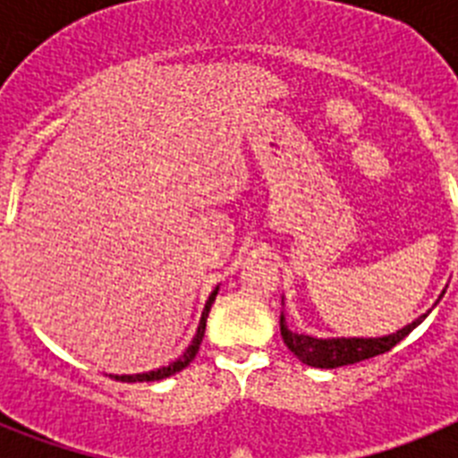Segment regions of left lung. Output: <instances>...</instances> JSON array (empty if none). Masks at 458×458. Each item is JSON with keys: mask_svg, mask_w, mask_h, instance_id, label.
Returning <instances> with one entry per match:
<instances>
[{"mask_svg": "<svg viewBox=\"0 0 458 458\" xmlns=\"http://www.w3.org/2000/svg\"><path fill=\"white\" fill-rule=\"evenodd\" d=\"M427 317V314H424ZM420 317L418 321H412L411 326L396 330V333L387 335V337H342V339H317L310 337V335H298L293 330H289L284 323V317H279V330H282V339L289 346L291 353L295 358L305 362L310 367H318V369H335V367L344 365H355V362H362V360L376 358L380 353H387L402 342L403 337L415 330V327L422 323Z\"/></svg>", "mask_w": 458, "mask_h": 458, "instance_id": "1", "label": "left lung"}]
</instances>
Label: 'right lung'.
Segmentation results:
<instances>
[{
  "label": "right lung",
  "mask_w": 458,
  "mask_h": 458,
  "mask_svg": "<svg viewBox=\"0 0 458 458\" xmlns=\"http://www.w3.org/2000/svg\"><path fill=\"white\" fill-rule=\"evenodd\" d=\"M217 295V289L210 293L208 302H206L204 307V314H201V321H199V327H197V335H194L192 344L188 346V351H185L183 355H181L176 362H172V365L163 367V369H156V371H147V374H137V376H114L116 380H123V383H137V380H160V378H167V376L176 374V371L185 369V367L190 365L194 360V355H197V351H199V344L201 339H204V333H206V318H208V311H210V305H213V301H216Z\"/></svg>",
  "instance_id": "add662e5"
}]
</instances>
